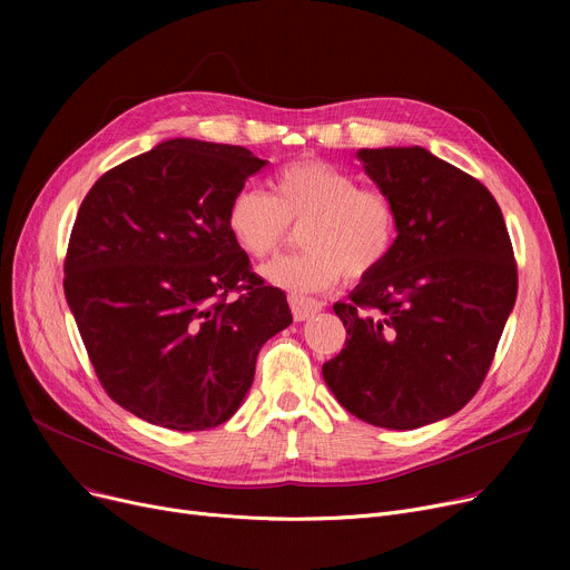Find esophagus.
I'll return each mask as SVG.
<instances>
[{"label":"esophagus","mask_w":570,"mask_h":570,"mask_svg":"<svg viewBox=\"0 0 570 570\" xmlns=\"http://www.w3.org/2000/svg\"><path fill=\"white\" fill-rule=\"evenodd\" d=\"M288 305H291V312H293L295 321H305V318L314 316L316 312H321V303L314 301V297L295 295V293L288 295Z\"/></svg>","instance_id":"esophagus-1"}]
</instances>
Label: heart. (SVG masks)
Masks as SVG:
<instances>
[{"label":"heart","instance_id":"1","mask_svg":"<svg viewBox=\"0 0 570 570\" xmlns=\"http://www.w3.org/2000/svg\"><path fill=\"white\" fill-rule=\"evenodd\" d=\"M265 194L239 189L226 207V228L247 256H273L291 233L301 228L305 252L282 256L263 267V277L293 293L335 286L342 277L361 282L391 258L397 243L395 200L379 187L331 161L307 157L288 161Z\"/></svg>","mask_w":570,"mask_h":570}]
</instances>
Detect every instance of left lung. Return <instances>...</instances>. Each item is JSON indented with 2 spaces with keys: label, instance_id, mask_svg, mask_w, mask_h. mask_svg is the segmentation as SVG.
<instances>
[{
  "label": "left lung",
  "instance_id": "left-lung-1",
  "mask_svg": "<svg viewBox=\"0 0 570 570\" xmlns=\"http://www.w3.org/2000/svg\"><path fill=\"white\" fill-rule=\"evenodd\" d=\"M357 157L395 200L397 243L333 307L346 342L323 379L361 421L415 430L481 391L515 305L518 263L494 196L469 173L423 147Z\"/></svg>",
  "mask_w": 570,
  "mask_h": 570
}]
</instances>
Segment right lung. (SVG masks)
I'll return each mask as SVG.
<instances>
[{
  "instance_id": "add662e5",
  "label": "right lung",
  "mask_w": 570,
  "mask_h": 570,
  "mask_svg": "<svg viewBox=\"0 0 570 570\" xmlns=\"http://www.w3.org/2000/svg\"><path fill=\"white\" fill-rule=\"evenodd\" d=\"M267 161L173 138L104 173L76 215L65 295L99 383L142 421L213 430L237 411L261 346L293 321L252 273L226 207Z\"/></svg>"
}]
</instances>
